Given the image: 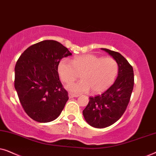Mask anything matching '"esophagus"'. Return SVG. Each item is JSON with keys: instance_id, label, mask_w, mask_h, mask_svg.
<instances>
[{"instance_id": "obj_1", "label": "esophagus", "mask_w": 156, "mask_h": 156, "mask_svg": "<svg viewBox=\"0 0 156 156\" xmlns=\"http://www.w3.org/2000/svg\"><path fill=\"white\" fill-rule=\"evenodd\" d=\"M79 95H76V94H72V93H69V99H72V98H74V97H77Z\"/></svg>"}]
</instances>
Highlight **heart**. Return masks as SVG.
<instances>
[{
  "label": "heart",
  "instance_id": "obj_1",
  "mask_svg": "<svg viewBox=\"0 0 156 156\" xmlns=\"http://www.w3.org/2000/svg\"><path fill=\"white\" fill-rule=\"evenodd\" d=\"M62 81L69 83L80 74L81 80L66 86L71 92L79 94L90 90L92 94L106 90L116 79L119 71L117 62L112 57H102L87 54L76 57L72 62L62 59L58 65Z\"/></svg>",
  "mask_w": 156,
  "mask_h": 156
}]
</instances>
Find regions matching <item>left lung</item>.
<instances>
[{
	"label": "left lung",
	"instance_id": "1",
	"mask_svg": "<svg viewBox=\"0 0 156 156\" xmlns=\"http://www.w3.org/2000/svg\"><path fill=\"white\" fill-rule=\"evenodd\" d=\"M119 65L118 76L114 84L101 94L89 97L83 110L85 120L91 126L103 129L116 122L126 109L133 89L134 74L132 66L120 53L106 48Z\"/></svg>",
	"mask_w": 156,
	"mask_h": 156
}]
</instances>
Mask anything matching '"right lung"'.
I'll return each instance as SVG.
<instances>
[{"instance_id": "obj_1", "label": "right lung", "mask_w": 156, "mask_h": 156, "mask_svg": "<svg viewBox=\"0 0 156 156\" xmlns=\"http://www.w3.org/2000/svg\"><path fill=\"white\" fill-rule=\"evenodd\" d=\"M69 55L61 43L48 40L30 46L17 61L15 89L23 109L34 121H54L65 107L69 97L57 68L61 59Z\"/></svg>"}]
</instances>
